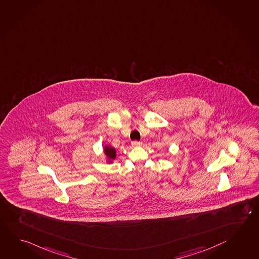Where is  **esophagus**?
Masks as SVG:
<instances>
[{
	"label": "esophagus",
	"mask_w": 259,
	"mask_h": 259,
	"mask_svg": "<svg viewBox=\"0 0 259 259\" xmlns=\"http://www.w3.org/2000/svg\"><path fill=\"white\" fill-rule=\"evenodd\" d=\"M132 147L140 146V145H141V141H132Z\"/></svg>",
	"instance_id": "obj_1"
}]
</instances>
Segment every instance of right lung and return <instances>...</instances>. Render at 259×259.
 Instances as JSON below:
<instances>
[{
  "mask_svg": "<svg viewBox=\"0 0 259 259\" xmlns=\"http://www.w3.org/2000/svg\"><path fill=\"white\" fill-rule=\"evenodd\" d=\"M104 153H105V155L107 156L108 163H112L113 160L116 159V150L112 147L105 145Z\"/></svg>",
  "mask_w": 259,
  "mask_h": 259,
  "instance_id": "1",
  "label": "right lung"
}]
</instances>
